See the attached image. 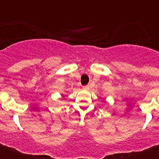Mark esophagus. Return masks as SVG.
<instances>
[{
    "label": "esophagus",
    "instance_id": "obj_1",
    "mask_svg": "<svg viewBox=\"0 0 159 159\" xmlns=\"http://www.w3.org/2000/svg\"><path fill=\"white\" fill-rule=\"evenodd\" d=\"M83 89H86V90H87V89H89V85H86V86H83Z\"/></svg>",
    "mask_w": 159,
    "mask_h": 159
}]
</instances>
